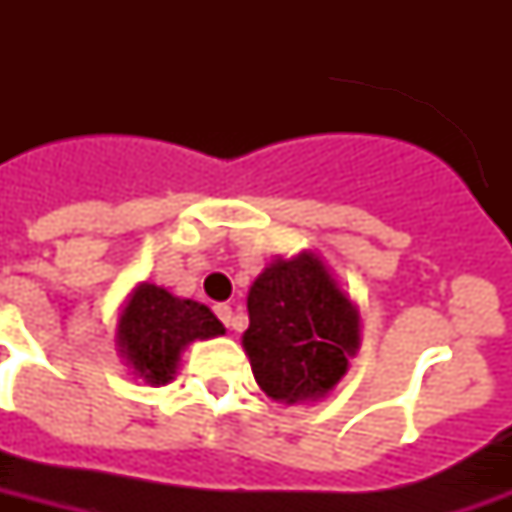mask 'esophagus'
I'll list each match as a JSON object with an SVG mask.
<instances>
[{"label": "esophagus", "instance_id": "obj_1", "mask_svg": "<svg viewBox=\"0 0 512 512\" xmlns=\"http://www.w3.org/2000/svg\"><path fill=\"white\" fill-rule=\"evenodd\" d=\"M215 313H217V319L223 321L225 327H236V311H233L231 305L228 303L215 305Z\"/></svg>", "mask_w": 512, "mask_h": 512}]
</instances>
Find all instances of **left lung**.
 Listing matches in <instances>:
<instances>
[{"mask_svg": "<svg viewBox=\"0 0 512 512\" xmlns=\"http://www.w3.org/2000/svg\"><path fill=\"white\" fill-rule=\"evenodd\" d=\"M241 335L252 374L279 404L321 401L361 348V313L321 255L276 257L252 281Z\"/></svg>", "mask_w": 512, "mask_h": 512, "instance_id": "obj_1", "label": "left lung"}]
</instances>
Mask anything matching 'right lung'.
<instances>
[{"instance_id":"obj_1","label":"right lung","mask_w":512,"mask_h":512,"mask_svg":"<svg viewBox=\"0 0 512 512\" xmlns=\"http://www.w3.org/2000/svg\"><path fill=\"white\" fill-rule=\"evenodd\" d=\"M220 335L225 327L207 305L140 281L119 308L114 342L132 374L159 388L175 380L180 356L191 342Z\"/></svg>"}]
</instances>
